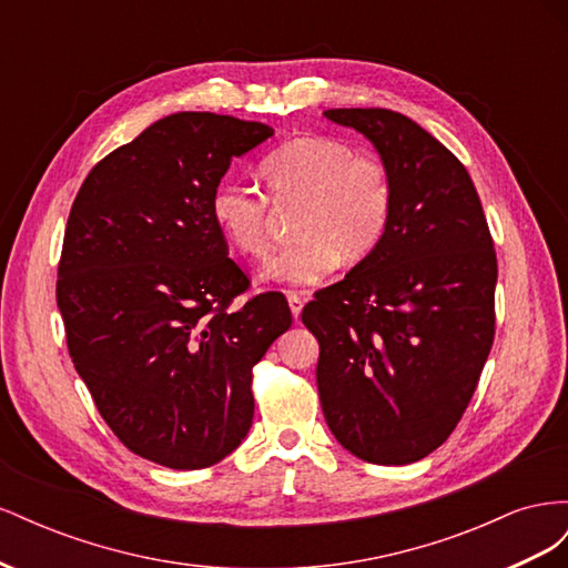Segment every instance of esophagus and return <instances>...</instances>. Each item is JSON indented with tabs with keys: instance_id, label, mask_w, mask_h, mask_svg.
I'll return each instance as SVG.
<instances>
[{
	"instance_id": "obj_1",
	"label": "esophagus",
	"mask_w": 568,
	"mask_h": 568,
	"mask_svg": "<svg viewBox=\"0 0 568 568\" xmlns=\"http://www.w3.org/2000/svg\"><path fill=\"white\" fill-rule=\"evenodd\" d=\"M288 307H291V315H294V320L301 317V311H303V298L296 294V291H288Z\"/></svg>"
}]
</instances>
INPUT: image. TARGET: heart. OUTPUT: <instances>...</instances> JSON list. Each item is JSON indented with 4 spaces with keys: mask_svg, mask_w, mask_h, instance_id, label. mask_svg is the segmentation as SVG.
Masks as SVG:
<instances>
[{
    "mask_svg": "<svg viewBox=\"0 0 568 568\" xmlns=\"http://www.w3.org/2000/svg\"><path fill=\"white\" fill-rule=\"evenodd\" d=\"M261 175L274 205L298 203L294 215L298 239L270 257L265 280L296 288L315 286L341 261L357 265L382 246L393 220L395 182L379 156L355 153L336 136L303 134L267 153ZM268 200L236 182L215 189L211 217L239 255L267 253Z\"/></svg>",
    "mask_w": 568,
    "mask_h": 568,
    "instance_id": "b5f03b06",
    "label": "heart"
}]
</instances>
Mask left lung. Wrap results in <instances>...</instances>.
Here are the masks:
<instances>
[{
    "mask_svg": "<svg viewBox=\"0 0 568 568\" xmlns=\"http://www.w3.org/2000/svg\"><path fill=\"white\" fill-rule=\"evenodd\" d=\"M382 153L395 209L382 246L303 307L320 341L324 419L372 464H409L448 440L495 338L497 257L467 168L390 109H329Z\"/></svg>",
    "mask_w": 568,
    "mask_h": 568,
    "instance_id": "8db88e82",
    "label": "left lung"
}]
</instances>
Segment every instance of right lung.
Segmentation results:
<instances>
[{
    "label": "right lung",
    "instance_id": "1",
    "mask_svg": "<svg viewBox=\"0 0 568 568\" xmlns=\"http://www.w3.org/2000/svg\"><path fill=\"white\" fill-rule=\"evenodd\" d=\"M272 128L182 111L118 146L84 178L63 234L57 303L99 415L134 455L170 469L227 457L253 422V367L291 326L211 217L230 163Z\"/></svg>",
    "mask_w": 568,
    "mask_h": 568
}]
</instances>
